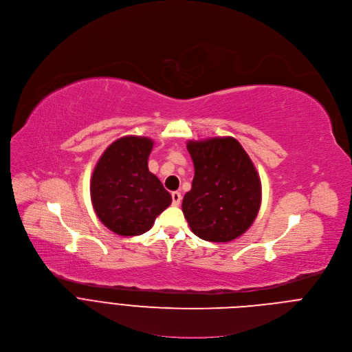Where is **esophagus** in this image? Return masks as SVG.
<instances>
[{"label":"esophagus","mask_w":352,"mask_h":352,"mask_svg":"<svg viewBox=\"0 0 352 352\" xmlns=\"http://www.w3.org/2000/svg\"><path fill=\"white\" fill-rule=\"evenodd\" d=\"M171 199H173V206H179L182 196H181L179 192H173L171 193Z\"/></svg>","instance_id":"1"}]
</instances>
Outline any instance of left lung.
<instances>
[{"instance_id": "1", "label": "left lung", "mask_w": 352, "mask_h": 352, "mask_svg": "<svg viewBox=\"0 0 352 352\" xmlns=\"http://www.w3.org/2000/svg\"><path fill=\"white\" fill-rule=\"evenodd\" d=\"M193 160L192 189L182 211L192 232L211 243H229L254 223L262 201L258 171L233 137L189 141Z\"/></svg>"}]
</instances>
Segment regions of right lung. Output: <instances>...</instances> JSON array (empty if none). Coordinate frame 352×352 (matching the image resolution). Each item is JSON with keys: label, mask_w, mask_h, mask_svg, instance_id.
<instances>
[{"label": "right lung", "mask_w": 352, "mask_h": 352, "mask_svg": "<svg viewBox=\"0 0 352 352\" xmlns=\"http://www.w3.org/2000/svg\"><path fill=\"white\" fill-rule=\"evenodd\" d=\"M153 141L127 135L113 141L98 159L90 197L98 219L119 236L148 232L171 204V195L148 168Z\"/></svg>", "instance_id": "add662e5"}]
</instances>
